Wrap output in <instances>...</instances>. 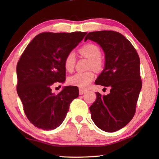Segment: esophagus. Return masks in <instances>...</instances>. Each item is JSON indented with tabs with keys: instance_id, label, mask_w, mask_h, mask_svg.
<instances>
[{
	"instance_id": "esophagus-1",
	"label": "esophagus",
	"mask_w": 159,
	"mask_h": 159,
	"mask_svg": "<svg viewBox=\"0 0 159 159\" xmlns=\"http://www.w3.org/2000/svg\"><path fill=\"white\" fill-rule=\"evenodd\" d=\"M86 91V90H84V89H81V88H80L79 89V95H83V93H84Z\"/></svg>"
}]
</instances>
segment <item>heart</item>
I'll list each match as a JSON object with an SVG mask.
<instances>
[{
	"instance_id": "obj_1",
	"label": "heart",
	"mask_w": 159,
	"mask_h": 159,
	"mask_svg": "<svg viewBox=\"0 0 159 159\" xmlns=\"http://www.w3.org/2000/svg\"><path fill=\"white\" fill-rule=\"evenodd\" d=\"M81 55L90 60V68L95 70H100L103 67V61L101 58L102 52L98 45L94 43H88L79 49ZM76 64V57L74 52H69L66 55L64 61V68L67 71L71 72L74 70ZM95 73L93 71L86 72H79L69 78L68 82L70 85L77 87L85 88L95 79Z\"/></svg>"
}]
</instances>
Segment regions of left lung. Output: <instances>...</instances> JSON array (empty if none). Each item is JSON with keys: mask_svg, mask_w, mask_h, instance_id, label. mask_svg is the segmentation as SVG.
Listing matches in <instances>:
<instances>
[{"mask_svg": "<svg viewBox=\"0 0 159 159\" xmlns=\"http://www.w3.org/2000/svg\"><path fill=\"white\" fill-rule=\"evenodd\" d=\"M88 39L98 43L105 54V66L95 84L111 88L107 95L96 93L91 117L99 128L112 133L127 125L135 114L142 88L140 61L135 48L118 32H90L85 41Z\"/></svg>", "mask_w": 159, "mask_h": 159, "instance_id": "obj_1", "label": "left lung"}]
</instances>
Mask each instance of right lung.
Returning a JSON list of instances; mask_svg holds the SVG:
<instances>
[{
  "label": "right lung",
  "mask_w": 159,
  "mask_h": 159,
  "mask_svg": "<svg viewBox=\"0 0 159 159\" xmlns=\"http://www.w3.org/2000/svg\"><path fill=\"white\" fill-rule=\"evenodd\" d=\"M87 32H43L26 48L17 65V92L26 117L36 127L54 130L61 125L71 102L79 97L76 86L55 95L51 87L66 79L64 61Z\"/></svg>",
  "instance_id": "right-lung-1"
}]
</instances>
